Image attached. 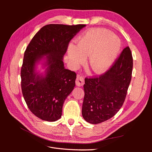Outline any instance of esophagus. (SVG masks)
I'll use <instances>...</instances> for the list:
<instances>
[{
    "label": "esophagus",
    "instance_id": "1",
    "mask_svg": "<svg viewBox=\"0 0 152 152\" xmlns=\"http://www.w3.org/2000/svg\"><path fill=\"white\" fill-rule=\"evenodd\" d=\"M84 84V78L80 75H78L76 79V85L77 86H82Z\"/></svg>",
    "mask_w": 152,
    "mask_h": 152
}]
</instances>
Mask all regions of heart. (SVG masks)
Wrapping results in <instances>:
<instances>
[{
	"label": "heart",
	"mask_w": 152,
	"mask_h": 152,
	"mask_svg": "<svg viewBox=\"0 0 152 152\" xmlns=\"http://www.w3.org/2000/svg\"><path fill=\"white\" fill-rule=\"evenodd\" d=\"M121 41L111 31L102 28L87 31L77 39V45L70 44L68 57L73 68L79 67L89 56L91 66L96 73L108 69L120 51Z\"/></svg>",
	"instance_id": "b5f03b06"
}]
</instances>
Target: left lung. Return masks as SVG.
Masks as SVG:
<instances>
[{
	"instance_id": "left-lung-1",
	"label": "left lung",
	"mask_w": 152,
	"mask_h": 152,
	"mask_svg": "<svg viewBox=\"0 0 152 152\" xmlns=\"http://www.w3.org/2000/svg\"><path fill=\"white\" fill-rule=\"evenodd\" d=\"M132 66L131 49L126 47L103 74L86 78L82 114L86 122L92 124L102 123L118 112L126 97Z\"/></svg>"
}]
</instances>
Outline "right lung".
<instances>
[{
    "label": "right lung",
    "instance_id": "obj_1",
    "mask_svg": "<svg viewBox=\"0 0 152 152\" xmlns=\"http://www.w3.org/2000/svg\"><path fill=\"white\" fill-rule=\"evenodd\" d=\"M85 26L47 25L25 50L21 70L23 96L30 111L43 121L54 122L61 118L65 100L74 89L77 75L65 68L63 59L70 41ZM42 60L47 68L44 75L36 71Z\"/></svg>",
    "mask_w": 152,
    "mask_h": 152
}]
</instances>
